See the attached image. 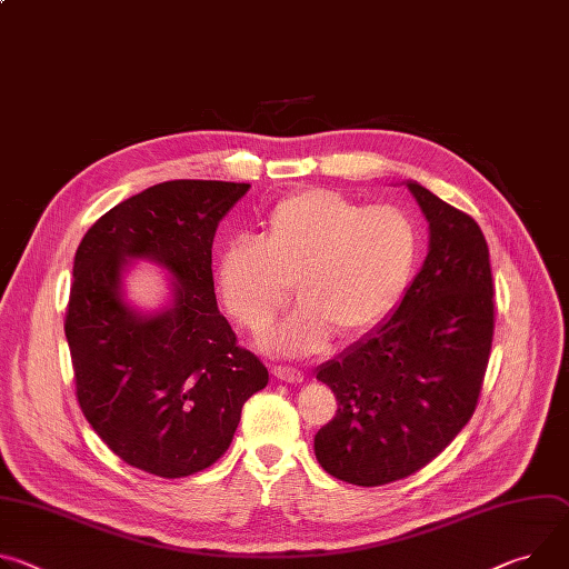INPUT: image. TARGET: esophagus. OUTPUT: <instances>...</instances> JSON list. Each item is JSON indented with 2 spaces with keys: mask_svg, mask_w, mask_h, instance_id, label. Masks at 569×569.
Here are the masks:
<instances>
[{
  "mask_svg": "<svg viewBox=\"0 0 569 569\" xmlns=\"http://www.w3.org/2000/svg\"><path fill=\"white\" fill-rule=\"evenodd\" d=\"M272 375L286 383H301L303 381V372H299L297 368H288V366H274Z\"/></svg>",
  "mask_w": 569,
  "mask_h": 569,
  "instance_id": "34e87169",
  "label": "esophagus"
}]
</instances>
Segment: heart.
Instances as JSON below:
<instances>
[{"instance_id":"obj_1","label":"heart","mask_w":569,"mask_h":569,"mask_svg":"<svg viewBox=\"0 0 569 569\" xmlns=\"http://www.w3.org/2000/svg\"><path fill=\"white\" fill-rule=\"evenodd\" d=\"M418 261L420 229L406 211L313 188L277 201L258 240H229L213 274L227 313L249 333L277 320L295 281L303 301L268 345L306 353L336 329L347 340L377 331L408 292Z\"/></svg>"}]
</instances>
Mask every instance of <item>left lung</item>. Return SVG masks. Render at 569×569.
<instances>
[{
    "instance_id": "8db88e82",
    "label": "left lung",
    "mask_w": 569,
    "mask_h": 569,
    "mask_svg": "<svg viewBox=\"0 0 569 569\" xmlns=\"http://www.w3.org/2000/svg\"><path fill=\"white\" fill-rule=\"evenodd\" d=\"M429 256L397 311L320 368L338 401L316 436L322 468L375 488L420 472L475 416L495 333L488 242L479 224L420 183Z\"/></svg>"
}]
</instances>
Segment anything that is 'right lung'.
I'll list each match as a JSON object with an SVG mask.
<instances>
[{
  "instance_id": "right-lung-1",
  "label": "right lung",
  "mask_w": 569,
  "mask_h": 569,
  "mask_svg": "<svg viewBox=\"0 0 569 569\" xmlns=\"http://www.w3.org/2000/svg\"><path fill=\"white\" fill-rule=\"evenodd\" d=\"M249 183L177 179L101 216L74 256L66 311L77 401L131 468L163 479L201 472L229 449L242 403L268 386L261 358L220 313L211 249ZM127 257H153L178 277V301L157 319L117 295Z\"/></svg>"
}]
</instances>
